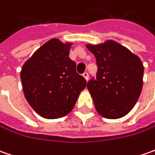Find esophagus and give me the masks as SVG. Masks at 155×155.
<instances>
[{
  "instance_id": "obj_1",
  "label": "esophagus",
  "mask_w": 155,
  "mask_h": 155,
  "mask_svg": "<svg viewBox=\"0 0 155 155\" xmlns=\"http://www.w3.org/2000/svg\"><path fill=\"white\" fill-rule=\"evenodd\" d=\"M83 77L86 79V81H88V78H89V74H88L87 72H84V73L83 74Z\"/></svg>"
}]
</instances>
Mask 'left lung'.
<instances>
[{
  "label": "left lung",
  "mask_w": 155,
  "mask_h": 155,
  "mask_svg": "<svg viewBox=\"0 0 155 155\" xmlns=\"http://www.w3.org/2000/svg\"><path fill=\"white\" fill-rule=\"evenodd\" d=\"M86 47L97 59V80H90L87 88L99 115L119 119L134 108L143 85L144 66L140 58L114 40Z\"/></svg>",
  "instance_id": "left-lung-1"
}]
</instances>
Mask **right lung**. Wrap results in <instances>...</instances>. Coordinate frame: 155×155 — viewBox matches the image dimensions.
Wrapping results in <instances>:
<instances>
[{
  "instance_id": "obj_1",
  "label": "right lung",
  "mask_w": 155,
  "mask_h": 155,
  "mask_svg": "<svg viewBox=\"0 0 155 155\" xmlns=\"http://www.w3.org/2000/svg\"><path fill=\"white\" fill-rule=\"evenodd\" d=\"M72 45L51 39L34 51L21 68L24 96L34 111L46 119L69 114L86 87V80L76 72V63L69 58Z\"/></svg>"
}]
</instances>
